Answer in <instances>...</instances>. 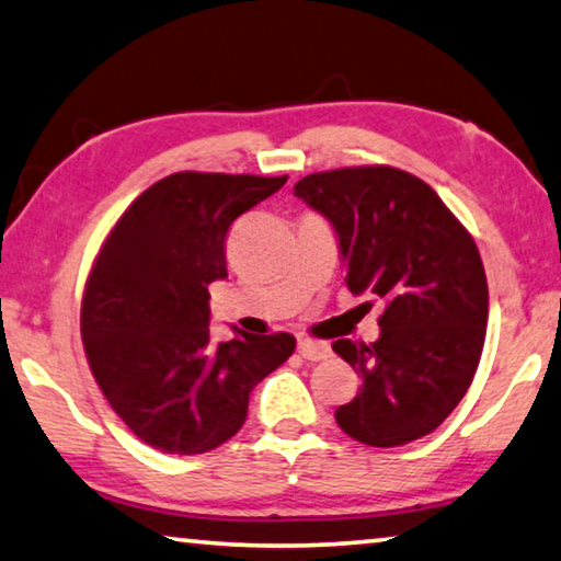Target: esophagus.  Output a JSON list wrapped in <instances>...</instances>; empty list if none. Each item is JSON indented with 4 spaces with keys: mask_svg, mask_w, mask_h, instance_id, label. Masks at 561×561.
Segmentation results:
<instances>
[{
    "mask_svg": "<svg viewBox=\"0 0 561 561\" xmlns=\"http://www.w3.org/2000/svg\"><path fill=\"white\" fill-rule=\"evenodd\" d=\"M297 353L305 357V360L320 363L324 357H330V347L324 342H312V340H299L297 342Z\"/></svg>",
    "mask_w": 561,
    "mask_h": 561,
    "instance_id": "1",
    "label": "esophagus"
}]
</instances>
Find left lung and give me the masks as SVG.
<instances>
[{
    "label": "left lung",
    "instance_id": "obj_1",
    "mask_svg": "<svg viewBox=\"0 0 561 561\" xmlns=\"http://www.w3.org/2000/svg\"><path fill=\"white\" fill-rule=\"evenodd\" d=\"M295 196L337 231L347 289L382 305L378 340L332 342L363 380L334 421L375 448L428 436L461 403L486 337L473 237L428 183L392 165L309 173Z\"/></svg>",
    "mask_w": 561,
    "mask_h": 561
}]
</instances>
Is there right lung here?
Returning <instances> with one entry per match:
<instances>
[{
  "mask_svg": "<svg viewBox=\"0 0 561 561\" xmlns=\"http://www.w3.org/2000/svg\"><path fill=\"white\" fill-rule=\"evenodd\" d=\"M287 175L181 171L146 188L107 233L80 332L100 390L150 448L206 454L247 421L249 392L295 353L289 332L211 342L208 284L227 277L233 219Z\"/></svg>",
  "mask_w": 561,
  "mask_h": 561,
  "instance_id": "obj_1",
  "label": "right lung"
}]
</instances>
